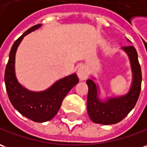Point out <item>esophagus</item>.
I'll return each instance as SVG.
<instances>
[{
  "label": "esophagus",
  "mask_w": 147,
  "mask_h": 147,
  "mask_svg": "<svg viewBox=\"0 0 147 147\" xmlns=\"http://www.w3.org/2000/svg\"><path fill=\"white\" fill-rule=\"evenodd\" d=\"M77 76L80 80H86L87 78H88V70H87V68L84 66H80L78 68Z\"/></svg>",
  "instance_id": "esophagus-1"
}]
</instances>
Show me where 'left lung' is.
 <instances>
[{
    "mask_svg": "<svg viewBox=\"0 0 147 147\" xmlns=\"http://www.w3.org/2000/svg\"><path fill=\"white\" fill-rule=\"evenodd\" d=\"M127 53L133 72V83L130 90L125 96L108 99L100 101L98 98V86L94 81L88 79L86 81L88 86L87 97V110L90 119L94 123L102 125L116 124L123 120L135 106L139 97L142 84V71L138 62L136 49L133 46L122 47Z\"/></svg>",
    "mask_w": 147,
    "mask_h": 147,
    "instance_id": "obj_1",
    "label": "left lung"
}]
</instances>
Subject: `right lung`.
I'll return each mask as SVG.
<instances>
[{
	"label": "right lung",
	"mask_w": 147,
	"mask_h": 147,
	"mask_svg": "<svg viewBox=\"0 0 147 147\" xmlns=\"http://www.w3.org/2000/svg\"><path fill=\"white\" fill-rule=\"evenodd\" d=\"M41 26V24L32 26L15 41L5 72V88L11 104L22 115L35 122H45L52 119L57 114L64 97L79 82L76 74H72L55 82L48 89L38 92L27 90L19 84L14 70L18 47L24 36Z\"/></svg>",
	"instance_id": "obj_1"
}]
</instances>
